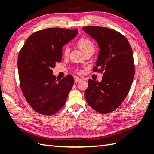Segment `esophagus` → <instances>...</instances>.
Masks as SVG:
<instances>
[{
	"label": "esophagus",
	"mask_w": 154,
	"mask_h": 154,
	"mask_svg": "<svg viewBox=\"0 0 154 154\" xmlns=\"http://www.w3.org/2000/svg\"><path fill=\"white\" fill-rule=\"evenodd\" d=\"M81 81V79H80V78H78V77H76V78H75V83H78V82H79V81Z\"/></svg>",
	"instance_id": "esophagus-1"
}]
</instances>
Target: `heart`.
I'll use <instances>...</instances> for the list:
<instances>
[{"label": "heart", "instance_id": "heart-1", "mask_svg": "<svg viewBox=\"0 0 154 154\" xmlns=\"http://www.w3.org/2000/svg\"><path fill=\"white\" fill-rule=\"evenodd\" d=\"M77 46L80 49V50L84 54L85 52L89 50L94 51V46L92 42L87 38H81L77 42ZM69 48L66 47L64 49V55H68L69 54Z\"/></svg>", "mask_w": 154, "mask_h": 154}]
</instances>
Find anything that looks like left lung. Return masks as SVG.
<instances>
[{"instance_id": "obj_1", "label": "left lung", "mask_w": 154, "mask_h": 154, "mask_svg": "<svg viewBox=\"0 0 154 154\" xmlns=\"http://www.w3.org/2000/svg\"><path fill=\"white\" fill-rule=\"evenodd\" d=\"M82 30L100 48L93 71H104L100 82L88 81L85 97L97 112L110 113L119 107L131 87L135 74L132 48L122 34L112 29L85 26Z\"/></svg>"}]
</instances>
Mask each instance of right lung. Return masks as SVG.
<instances>
[{"label": "right lung", "instance_id": "obj_1", "mask_svg": "<svg viewBox=\"0 0 154 154\" xmlns=\"http://www.w3.org/2000/svg\"><path fill=\"white\" fill-rule=\"evenodd\" d=\"M78 30L51 28L34 32L20 51L18 69L20 88L35 112L53 115L66 102L74 79L67 75L60 80L52 68L62 59V48L76 36Z\"/></svg>", "mask_w": 154, "mask_h": 154}]
</instances>
